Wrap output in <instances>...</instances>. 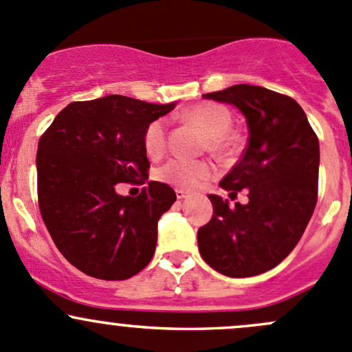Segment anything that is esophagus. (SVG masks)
<instances>
[{"label":"esophagus","instance_id":"esophagus-1","mask_svg":"<svg viewBox=\"0 0 352 352\" xmlns=\"http://www.w3.org/2000/svg\"><path fill=\"white\" fill-rule=\"evenodd\" d=\"M175 194H177V199H186L189 197V192L184 189H175Z\"/></svg>","mask_w":352,"mask_h":352}]
</instances>
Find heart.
Wrapping results in <instances>:
<instances>
[{
	"mask_svg": "<svg viewBox=\"0 0 352 352\" xmlns=\"http://www.w3.org/2000/svg\"><path fill=\"white\" fill-rule=\"evenodd\" d=\"M184 119L197 126L209 138V150L218 155L232 153L235 148V140L230 136L232 129V113L226 107L218 104H197L184 112ZM144 151L151 158H156L165 150V124L155 120L144 131ZM214 173V166L209 162H194L186 158H173L166 162L156 172L160 182L170 184L184 189H192L204 182Z\"/></svg>",
	"mask_w": 352,
	"mask_h": 352,
	"instance_id": "b5f03b06",
	"label": "heart"
}]
</instances>
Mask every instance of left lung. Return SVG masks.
Segmentation results:
<instances>
[{
	"label": "left lung",
	"mask_w": 352,
	"mask_h": 352,
	"mask_svg": "<svg viewBox=\"0 0 352 352\" xmlns=\"http://www.w3.org/2000/svg\"><path fill=\"white\" fill-rule=\"evenodd\" d=\"M235 105L248 127L240 162L219 186L248 194L247 204L209 194L212 218L197 232L206 264L228 278H250L276 267L296 247L314 214L320 146L296 100L254 85L202 95Z\"/></svg>",
	"instance_id": "1"
}]
</instances>
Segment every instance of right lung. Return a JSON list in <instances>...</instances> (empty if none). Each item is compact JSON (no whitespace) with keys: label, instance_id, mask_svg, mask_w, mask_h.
<instances>
[{"label":"right lung","instance_id":"add662e5","mask_svg":"<svg viewBox=\"0 0 352 352\" xmlns=\"http://www.w3.org/2000/svg\"><path fill=\"white\" fill-rule=\"evenodd\" d=\"M175 107L122 95L73 102L38 141L37 192L45 228L67 262L105 281L133 278L155 254L172 187L148 182L138 197L116 186L148 179L144 131Z\"/></svg>","mask_w":352,"mask_h":352}]
</instances>
